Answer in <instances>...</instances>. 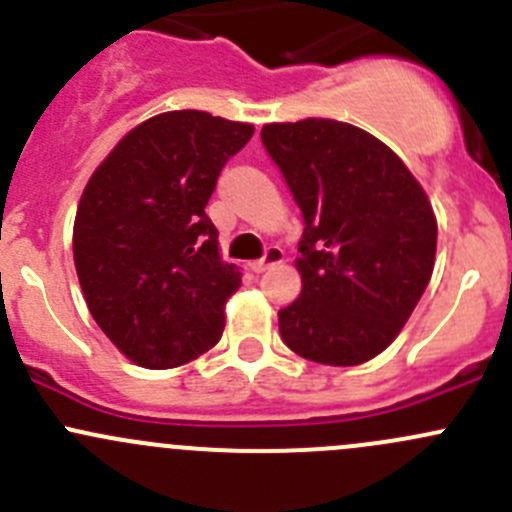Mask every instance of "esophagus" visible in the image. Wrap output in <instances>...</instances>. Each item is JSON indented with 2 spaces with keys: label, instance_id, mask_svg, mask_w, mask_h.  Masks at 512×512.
Masks as SVG:
<instances>
[{
  "label": "esophagus",
  "instance_id": "esophagus-1",
  "mask_svg": "<svg viewBox=\"0 0 512 512\" xmlns=\"http://www.w3.org/2000/svg\"><path fill=\"white\" fill-rule=\"evenodd\" d=\"M282 257H285V252H282L277 245H270V247H267V250H265V255H262L257 262H252L250 267H252V270H255V272H265L267 267H272V265H277V262H282Z\"/></svg>",
  "mask_w": 512,
  "mask_h": 512
}]
</instances>
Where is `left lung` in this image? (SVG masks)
Returning <instances> with one entry per match:
<instances>
[{
	"mask_svg": "<svg viewBox=\"0 0 512 512\" xmlns=\"http://www.w3.org/2000/svg\"><path fill=\"white\" fill-rule=\"evenodd\" d=\"M260 138L304 218L302 292L280 309L282 342L317 364H364L394 342L431 280V203L401 158L352 123H270Z\"/></svg>",
	"mask_w": 512,
	"mask_h": 512,
	"instance_id": "8db88e82",
	"label": "left lung"
}]
</instances>
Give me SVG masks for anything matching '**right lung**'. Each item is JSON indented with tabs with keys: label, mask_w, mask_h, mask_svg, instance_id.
Returning a JSON list of instances; mask_svg holds the SVG:
<instances>
[{
	"label": "right lung",
	"mask_w": 512,
	"mask_h": 512,
	"mask_svg": "<svg viewBox=\"0 0 512 512\" xmlns=\"http://www.w3.org/2000/svg\"><path fill=\"white\" fill-rule=\"evenodd\" d=\"M250 123L170 111L133 128L91 175L74 223V262L91 317L138 366L173 369L220 342L242 285L205 215Z\"/></svg>",
	"instance_id": "add662e5"
}]
</instances>
